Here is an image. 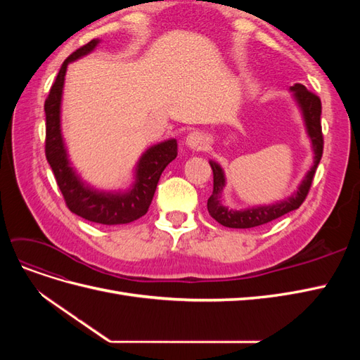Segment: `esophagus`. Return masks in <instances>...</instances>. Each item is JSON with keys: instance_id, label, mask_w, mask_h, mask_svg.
I'll list each match as a JSON object with an SVG mask.
<instances>
[{"instance_id": "esophagus-1", "label": "esophagus", "mask_w": 360, "mask_h": 360, "mask_svg": "<svg viewBox=\"0 0 360 360\" xmlns=\"http://www.w3.org/2000/svg\"><path fill=\"white\" fill-rule=\"evenodd\" d=\"M184 144H186L188 148L191 150H202L204 146L207 144V138L204 134L201 132H191L186 136V141H184Z\"/></svg>"}]
</instances>
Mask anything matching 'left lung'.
I'll list each match as a JSON object with an SVG mask.
<instances>
[{
    "mask_svg": "<svg viewBox=\"0 0 360 360\" xmlns=\"http://www.w3.org/2000/svg\"><path fill=\"white\" fill-rule=\"evenodd\" d=\"M290 91L292 94L294 102H296V105L299 106L304 129H307V134L311 139L312 153H314L312 167L307 174H304L303 180L297 186V191H294L285 200H281L274 204H264V205L259 204V205L249 207V209L234 210V209H230L228 205H225V202L222 201V193L226 184L225 172L222 167L214 160H209L210 167L213 169V193L209 198V201H207V210H209L213 219L219 222L221 225L228 228H254V226L264 225L292 210L299 209L302 202L304 201V198H307L312 184L315 169H317L323 155V134H321V122H320L321 102L319 99V96L308 91L307 86L302 84H296L294 86H291Z\"/></svg>",
    "mask_w": 360,
    "mask_h": 360,
    "instance_id": "8db88e82",
    "label": "left lung"
}]
</instances>
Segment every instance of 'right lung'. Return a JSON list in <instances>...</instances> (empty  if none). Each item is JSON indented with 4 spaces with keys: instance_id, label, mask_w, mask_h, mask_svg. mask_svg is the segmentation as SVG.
Listing matches in <instances>:
<instances>
[{
    "instance_id": "add662e5",
    "label": "right lung",
    "mask_w": 360,
    "mask_h": 360,
    "mask_svg": "<svg viewBox=\"0 0 360 360\" xmlns=\"http://www.w3.org/2000/svg\"><path fill=\"white\" fill-rule=\"evenodd\" d=\"M99 39H93L85 46L75 51L63 63L45 102L46 114V159L56 176L64 201L72 213L84 219L102 224L120 225L139 219L148 210L158 188V181L169 162L177 158V141L169 138L148 147L136 162L134 183L126 191H101L84 181L72 167L61 132V102L64 76L72 61L79 60L96 49Z\"/></svg>"
}]
</instances>
